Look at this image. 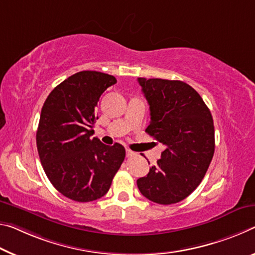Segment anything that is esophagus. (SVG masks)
I'll return each instance as SVG.
<instances>
[{
  "label": "esophagus",
  "instance_id": "obj_1",
  "mask_svg": "<svg viewBox=\"0 0 255 255\" xmlns=\"http://www.w3.org/2000/svg\"><path fill=\"white\" fill-rule=\"evenodd\" d=\"M126 155H127V157H132V156H136L137 153L134 152V151H131V149L126 148Z\"/></svg>",
  "mask_w": 255,
  "mask_h": 255
}]
</instances>
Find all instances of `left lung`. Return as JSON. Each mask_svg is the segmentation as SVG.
Wrapping results in <instances>:
<instances>
[{
    "mask_svg": "<svg viewBox=\"0 0 255 255\" xmlns=\"http://www.w3.org/2000/svg\"><path fill=\"white\" fill-rule=\"evenodd\" d=\"M138 83L151 115L145 131L165 149L147 175L137 179V186L157 204L178 203L201 184L211 163L215 153L211 112L199 93L180 80L138 78Z\"/></svg>",
    "mask_w": 255,
    "mask_h": 255,
    "instance_id": "obj_1",
    "label": "left lung"
}]
</instances>
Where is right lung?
Here are the masks:
<instances>
[{"label": "right lung", "mask_w": 255, "mask_h": 255, "mask_svg": "<svg viewBox=\"0 0 255 255\" xmlns=\"http://www.w3.org/2000/svg\"><path fill=\"white\" fill-rule=\"evenodd\" d=\"M116 83L103 72H77L50 93L42 108L36 132L40 163L55 189L76 202L106 195L125 160L123 145L109 146L92 137L100 96Z\"/></svg>", "instance_id": "obj_1"}]
</instances>
